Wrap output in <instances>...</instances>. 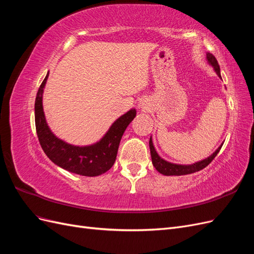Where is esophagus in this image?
I'll list each match as a JSON object with an SVG mask.
<instances>
[{
	"label": "esophagus",
	"mask_w": 254,
	"mask_h": 254,
	"mask_svg": "<svg viewBox=\"0 0 254 254\" xmlns=\"http://www.w3.org/2000/svg\"><path fill=\"white\" fill-rule=\"evenodd\" d=\"M143 105H144V104H142V106H143Z\"/></svg>",
	"instance_id": "34e87169"
}]
</instances>
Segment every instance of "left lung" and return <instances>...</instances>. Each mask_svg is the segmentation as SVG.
<instances>
[{
	"label": "left lung",
	"mask_w": 254,
	"mask_h": 254,
	"mask_svg": "<svg viewBox=\"0 0 254 254\" xmlns=\"http://www.w3.org/2000/svg\"><path fill=\"white\" fill-rule=\"evenodd\" d=\"M206 59L210 63V64H212V66L214 67L215 72H216L218 74L219 77L221 78L220 68H219V64H218L217 59L215 58V56L212 55V54H210V53L206 54ZM221 146L217 148V150L215 151L212 156H210L209 158H206V159L200 161V162H197V163H194V164H191V165H179V164L170 163V162H167V161L161 159L160 156L157 153L155 147H153L151 137L149 139V148H150V155H151L152 164H153V166L156 167V170L160 174L165 175V176L189 175V174H193V173H196V172H199V171L203 170V168L209 165L213 161V159L217 156V153L219 152Z\"/></svg>",
	"instance_id": "left-lung-1"
}]
</instances>
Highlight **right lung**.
Here are the masks:
<instances>
[{
	"label": "right lung",
	"mask_w": 254,
	"mask_h": 254,
	"mask_svg": "<svg viewBox=\"0 0 254 254\" xmlns=\"http://www.w3.org/2000/svg\"><path fill=\"white\" fill-rule=\"evenodd\" d=\"M49 74L45 76L38 90L35 102V123L38 140L50 160L71 173L94 177L109 171L115 162L122 135L127 126L135 118L136 111L131 109L115 121L108 132L96 144L84 146L70 145L58 139L50 130L42 108V94Z\"/></svg>",
	"instance_id": "obj_1"
}]
</instances>
